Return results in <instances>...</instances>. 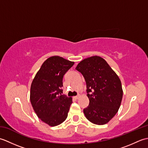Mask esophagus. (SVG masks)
<instances>
[{"label": "esophagus", "instance_id": "obj_1", "mask_svg": "<svg viewBox=\"0 0 148 148\" xmlns=\"http://www.w3.org/2000/svg\"><path fill=\"white\" fill-rule=\"evenodd\" d=\"M79 95H77V96H75V97H74V99H77L78 98H79Z\"/></svg>", "mask_w": 148, "mask_h": 148}]
</instances>
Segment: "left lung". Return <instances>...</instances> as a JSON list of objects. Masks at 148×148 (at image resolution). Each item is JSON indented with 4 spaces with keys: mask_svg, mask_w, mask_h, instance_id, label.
Returning a JSON list of instances; mask_svg holds the SVG:
<instances>
[{
    "mask_svg": "<svg viewBox=\"0 0 148 148\" xmlns=\"http://www.w3.org/2000/svg\"><path fill=\"white\" fill-rule=\"evenodd\" d=\"M86 81L90 103L83 112L93 124H106L114 117L123 97L121 81L104 59L93 56L84 59L76 67Z\"/></svg>",
    "mask_w": 148,
    "mask_h": 148,
    "instance_id": "8db88e82",
    "label": "left lung"
}]
</instances>
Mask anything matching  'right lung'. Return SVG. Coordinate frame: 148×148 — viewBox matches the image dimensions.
Segmentation results:
<instances>
[{
	"label": "right lung",
	"instance_id": "right-lung-1",
	"mask_svg": "<svg viewBox=\"0 0 148 148\" xmlns=\"http://www.w3.org/2000/svg\"><path fill=\"white\" fill-rule=\"evenodd\" d=\"M74 64L58 56L48 58L34 78L30 99L39 119L51 127L57 126L67 117L71 97L62 95L63 77Z\"/></svg>",
	"mask_w": 148,
	"mask_h": 148
}]
</instances>
